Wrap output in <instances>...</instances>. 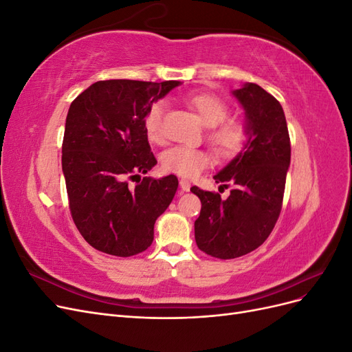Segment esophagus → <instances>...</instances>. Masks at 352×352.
Masks as SVG:
<instances>
[{"label": "esophagus", "mask_w": 352, "mask_h": 352, "mask_svg": "<svg viewBox=\"0 0 352 352\" xmlns=\"http://www.w3.org/2000/svg\"><path fill=\"white\" fill-rule=\"evenodd\" d=\"M179 185H180V189L184 190V192H188V190L190 189V182L186 179H180L179 180Z\"/></svg>", "instance_id": "1"}]
</instances>
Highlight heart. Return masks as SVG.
Here are the masks:
<instances>
[{
    "mask_svg": "<svg viewBox=\"0 0 352 352\" xmlns=\"http://www.w3.org/2000/svg\"><path fill=\"white\" fill-rule=\"evenodd\" d=\"M186 104L197 113L202 124L208 127L207 140L219 157L229 158L242 150L248 138L247 127L238 120L228 119L229 107L225 101L210 94H197L186 98ZM164 111V101H155L145 114V131L154 142L162 141L163 138ZM162 164L167 172L184 177H194L208 167L210 154L198 148L177 145L164 151Z\"/></svg>",
    "mask_w": 352,
    "mask_h": 352,
    "instance_id": "1",
    "label": "heart"
}]
</instances>
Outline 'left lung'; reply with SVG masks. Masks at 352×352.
Masks as SVG:
<instances>
[{
	"label": "left lung",
	"instance_id": "8db88e82",
	"mask_svg": "<svg viewBox=\"0 0 352 352\" xmlns=\"http://www.w3.org/2000/svg\"><path fill=\"white\" fill-rule=\"evenodd\" d=\"M247 116V144L243 150L214 176L230 195L202 190L190 192L201 199L195 220L198 248L220 260L241 257L257 250L269 238L279 219L287 167L291 164V141L285 113L273 95L255 83L233 91Z\"/></svg>",
	"mask_w": 352,
	"mask_h": 352
}]
</instances>
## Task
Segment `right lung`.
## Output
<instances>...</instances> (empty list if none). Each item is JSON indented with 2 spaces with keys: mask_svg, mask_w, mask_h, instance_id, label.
<instances>
[{
  "mask_svg": "<svg viewBox=\"0 0 352 352\" xmlns=\"http://www.w3.org/2000/svg\"><path fill=\"white\" fill-rule=\"evenodd\" d=\"M177 80L111 79L92 83L70 104L61 166L72 219L91 247L116 257L145 251L177 177H142L157 164L144 126L150 105ZM138 177L135 187L129 179Z\"/></svg>",
  "mask_w": 352,
  "mask_h": 352,
  "instance_id": "right-lung-1",
  "label": "right lung"
}]
</instances>
